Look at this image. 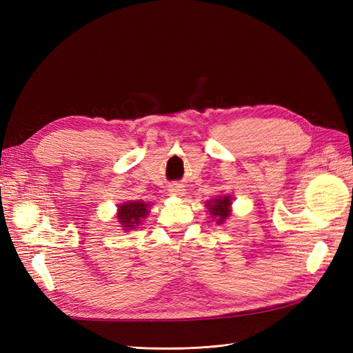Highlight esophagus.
I'll list each match as a JSON object with an SVG mask.
<instances>
[{
  "label": "esophagus",
  "mask_w": 353,
  "mask_h": 353,
  "mask_svg": "<svg viewBox=\"0 0 353 353\" xmlns=\"http://www.w3.org/2000/svg\"><path fill=\"white\" fill-rule=\"evenodd\" d=\"M183 186L181 185H171L168 192L171 194V196H183Z\"/></svg>",
  "instance_id": "34e87169"
}]
</instances>
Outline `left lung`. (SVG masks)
<instances>
[{"label":"left lung","mask_w":353,"mask_h":353,"mask_svg":"<svg viewBox=\"0 0 353 353\" xmlns=\"http://www.w3.org/2000/svg\"><path fill=\"white\" fill-rule=\"evenodd\" d=\"M230 203H232L230 196L215 199V200H212V203H208L209 211H211V214L215 216L216 223L219 224H221L230 215V209H229Z\"/></svg>","instance_id":"obj_1"}]
</instances>
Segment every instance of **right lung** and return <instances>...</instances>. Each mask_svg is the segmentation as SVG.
I'll use <instances>...</instances> for the list:
<instances>
[{
	"mask_svg": "<svg viewBox=\"0 0 353 353\" xmlns=\"http://www.w3.org/2000/svg\"><path fill=\"white\" fill-rule=\"evenodd\" d=\"M148 205L144 201H125L118 208V220L123 224L124 230L134 229L142 219L148 215Z\"/></svg>",
	"mask_w": 353,
	"mask_h": 353,
	"instance_id": "right-lung-1",
	"label": "right lung"
}]
</instances>
